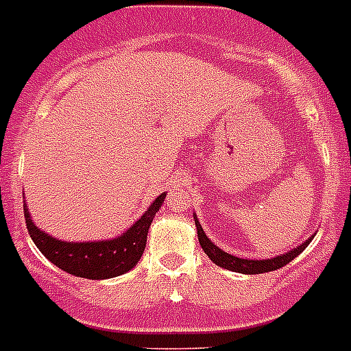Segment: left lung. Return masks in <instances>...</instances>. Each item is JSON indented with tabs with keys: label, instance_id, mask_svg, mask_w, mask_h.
<instances>
[{
	"label": "left lung",
	"instance_id": "8db88e82",
	"mask_svg": "<svg viewBox=\"0 0 351 351\" xmlns=\"http://www.w3.org/2000/svg\"><path fill=\"white\" fill-rule=\"evenodd\" d=\"M195 219V226H197V237H199V245L204 250V254L208 255L210 259L214 261L215 265L221 266V268H226V270L232 271H239V274H265V271H271V270H279L285 265H288L291 259H295L297 255L301 254L308 245H310V241L312 237L306 241V243H302L301 246H297L288 254L277 255L274 259H263V261H254V259H241V257H235V255H230L226 252H223L221 248L212 243V241L204 235L203 228H201V224H199L197 217H193Z\"/></svg>",
	"mask_w": 351,
	"mask_h": 351
}]
</instances>
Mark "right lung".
<instances>
[{
    "mask_svg": "<svg viewBox=\"0 0 351 351\" xmlns=\"http://www.w3.org/2000/svg\"><path fill=\"white\" fill-rule=\"evenodd\" d=\"M167 193H161L150 208L143 214L130 230L117 239L97 241V243H64L52 235L45 234L32 223L29 210L25 208V223L39 252L63 271L85 279H110L128 271L141 259L147 234L154 215L161 208Z\"/></svg>",
    "mask_w": 351,
    "mask_h": 351,
    "instance_id": "add662e5",
    "label": "right lung"
}]
</instances>
